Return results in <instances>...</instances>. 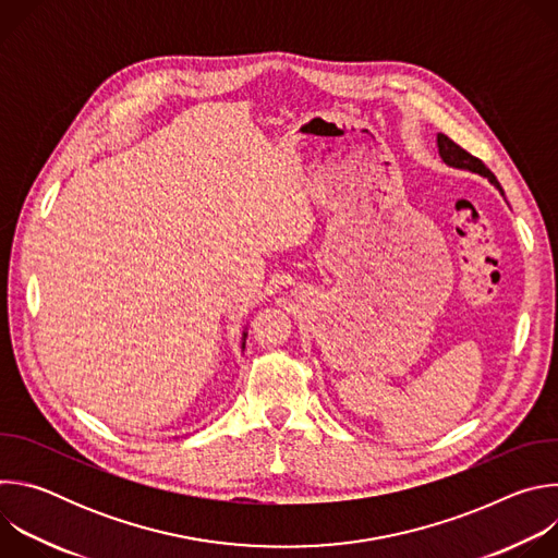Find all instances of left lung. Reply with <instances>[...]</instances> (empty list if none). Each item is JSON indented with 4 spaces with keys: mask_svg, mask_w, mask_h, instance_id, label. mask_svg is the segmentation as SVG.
Returning <instances> with one entry per match:
<instances>
[{
    "mask_svg": "<svg viewBox=\"0 0 558 558\" xmlns=\"http://www.w3.org/2000/svg\"><path fill=\"white\" fill-rule=\"evenodd\" d=\"M437 147H439V156L444 158L446 166L457 168V170H468V172H474V174H482V177H486V179L504 194V190H501L497 177L484 166V161H480V158L472 156V154L465 151L463 147H459L452 138H448L446 134H437Z\"/></svg>",
    "mask_w": 558,
    "mask_h": 558,
    "instance_id": "8db88e82",
    "label": "left lung"
}]
</instances>
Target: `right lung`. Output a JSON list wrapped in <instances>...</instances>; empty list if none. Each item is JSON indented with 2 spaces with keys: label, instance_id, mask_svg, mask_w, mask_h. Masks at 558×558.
<instances>
[{
  "label": "right lung",
  "instance_id": "1",
  "mask_svg": "<svg viewBox=\"0 0 558 558\" xmlns=\"http://www.w3.org/2000/svg\"><path fill=\"white\" fill-rule=\"evenodd\" d=\"M245 338H247V333H243V349H245Z\"/></svg>",
  "mask_w": 558,
  "mask_h": 558
}]
</instances>
